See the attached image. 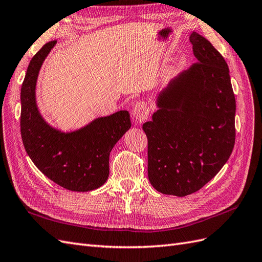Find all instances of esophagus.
Instances as JSON below:
<instances>
[{"label": "esophagus", "instance_id": "esophagus-1", "mask_svg": "<svg viewBox=\"0 0 262 262\" xmlns=\"http://www.w3.org/2000/svg\"><path fill=\"white\" fill-rule=\"evenodd\" d=\"M148 114H150V110H148V105L146 102L139 101L134 104L132 115L137 122H144L148 118Z\"/></svg>", "mask_w": 262, "mask_h": 262}]
</instances>
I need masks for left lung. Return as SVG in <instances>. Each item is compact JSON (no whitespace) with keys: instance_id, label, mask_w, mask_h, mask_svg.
Listing matches in <instances>:
<instances>
[{"instance_id":"obj_1","label":"left lung","mask_w":262,"mask_h":262,"mask_svg":"<svg viewBox=\"0 0 262 262\" xmlns=\"http://www.w3.org/2000/svg\"><path fill=\"white\" fill-rule=\"evenodd\" d=\"M189 41L197 62L158 95L159 109L142 126L150 183L179 197L197 192L221 171L236 137L227 62L199 33L190 34Z\"/></svg>"}]
</instances>
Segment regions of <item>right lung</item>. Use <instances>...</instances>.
<instances>
[{
	"mask_svg": "<svg viewBox=\"0 0 262 262\" xmlns=\"http://www.w3.org/2000/svg\"><path fill=\"white\" fill-rule=\"evenodd\" d=\"M56 43L45 44L27 67L20 89V134L28 157L49 180L74 192H88L108 180L110 152L131 128L130 115L118 111L73 132L49 125L38 111L35 89L39 69Z\"/></svg>",
	"mask_w": 262,
	"mask_h": 262,
	"instance_id": "right-lung-1",
	"label": "right lung"
}]
</instances>
